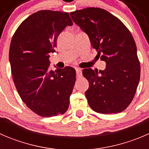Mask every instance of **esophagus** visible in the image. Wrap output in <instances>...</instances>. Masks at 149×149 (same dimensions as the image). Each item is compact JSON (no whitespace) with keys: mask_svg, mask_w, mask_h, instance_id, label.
Wrapping results in <instances>:
<instances>
[{"mask_svg":"<svg viewBox=\"0 0 149 149\" xmlns=\"http://www.w3.org/2000/svg\"><path fill=\"white\" fill-rule=\"evenodd\" d=\"M81 76H82L81 70L80 68H77L76 69V77H77L78 79H80Z\"/></svg>","mask_w":149,"mask_h":149,"instance_id":"esophagus-1","label":"esophagus"}]
</instances>
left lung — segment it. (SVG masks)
Segmentation results:
<instances>
[{
  "label": "left lung",
  "instance_id": "1",
  "mask_svg": "<svg viewBox=\"0 0 149 149\" xmlns=\"http://www.w3.org/2000/svg\"><path fill=\"white\" fill-rule=\"evenodd\" d=\"M70 15L88 34L97 55L106 62L104 70H83L89 84L85 92L88 105L101 114L123 112L136 94L141 75L131 33L118 18L102 8L91 7L70 12Z\"/></svg>",
  "mask_w": 149,
  "mask_h": 149
}]
</instances>
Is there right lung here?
Here are the masks:
<instances>
[{
  "mask_svg": "<svg viewBox=\"0 0 149 149\" xmlns=\"http://www.w3.org/2000/svg\"><path fill=\"white\" fill-rule=\"evenodd\" d=\"M73 22L66 12L42 10L22 22L10 42L9 61L16 90L22 101L41 117L63 115L68 110L76 82L72 67L49 69V54L57 39Z\"/></svg>",
  "mask_w": 149,
  "mask_h": 149,
  "instance_id": "right-lung-1",
  "label": "right lung"
}]
</instances>
